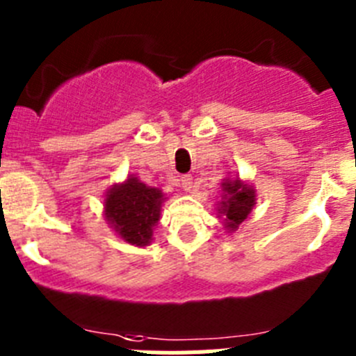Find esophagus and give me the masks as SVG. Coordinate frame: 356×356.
<instances>
[{
  "label": "esophagus",
  "mask_w": 356,
  "mask_h": 356,
  "mask_svg": "<svg viewBox=\"0 0 356 356\" xmlns=\"http://www.w3.org/2000/svg\"><path fill=\"white\" fill-rule=\"evenodd\" d=\"M180 185H181V188H184L185 193H191V191H193V188H194L193 176H188V175L181 176V178H180Z\"/></svg>",
  "instance_id": "esophagus-1"
}]
</instances>
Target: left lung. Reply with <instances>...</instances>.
Instances as JSON below:
<instances>
[{
    "instance_id": "left-lung-1",
    "label": "left lung",
    "mask_w": 356,
    "mask_h": 356,
    "mask_svg": "<svg viewBox=\"0 0 356 356\" xmlns=\"http://www.w3.org/2000/svg\"><path fill=\"white\" fill-rule=\"evenodd\" d=\"M257 203V191L253 185L241 180L238 176H228L221 181V200L217 201V217L221 219L228 234L237 232L246 221Z\"/></svg>"
}]
</instances>
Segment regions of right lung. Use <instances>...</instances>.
<instances>
[{
  "instance_id": "1",
  "label": "right lung",
  "mask_w": 356,
  "mask_h": 356,
  "mask_svg": "<svg viewBox=\"0 0 356 356\" xmlns=\"http://www.w3.org/2000/svg\"><path fill=\"white\" fill-rule=\"evenodd\" d=\"M165 194L156 187H149L139 176L128 175L121 184H114L106 191L103 213L115 235L131 246H149L153 229L160 221Z\"/></svg>"
}]
</instances>
